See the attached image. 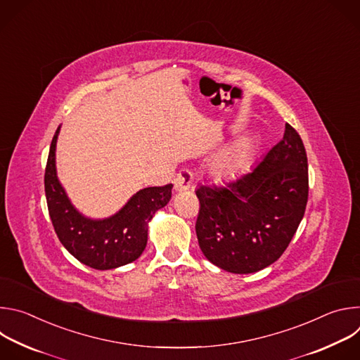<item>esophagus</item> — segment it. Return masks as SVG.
<instances>
[{
  "label": "esophagus",
  "instance_id": "1",
  "mask_svg": "<svg viewBox=\"0 0 360 360\" xmlns=\"http://www.w3.org/2000/svg\"><path fill=\"white\" fill-rule=\"evenodd\" d=\"M192 182H193L192 172L188 168H182L179 169V172L175 175V179H174L175 191H188L192 188Z\"/></svg>",
  "mask_w": 360,
  "mask_h": 360
}]
</instances>
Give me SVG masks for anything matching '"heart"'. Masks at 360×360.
<instances>
[{
  "mask_svg": "<svg viewBox=\"0 0 360 360\" xmlns=\"http://www.w3.org/2000/svg\"><path fill=\"white\" fill-rule=\"evenodd\" d=\"M240 157H242V150H240V149H235L229 157H226V158H224V160H221V161L218 162V165H217V172H218V174H224V172L231 171V168L233 167V164H235Z\"/></svg>",
  "mask_w": 360,
  "mask_h": 360,
  "instance_id": "b5f03b06",
  "label": "heart"
}]
</instances>
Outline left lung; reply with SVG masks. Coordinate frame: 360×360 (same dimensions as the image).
<instances>
[{
	"mask_svg": "<svg viewBox=\"0 0 360 360\" xmlns=\"http://www.w3.org/2000/svg\"><path fill=\"white\" fill-rule=\"evenodd\" d=\"M195 224L202 253L232 274L258 272L281 258L306 210L307 157L286 124L283 138L264 160L222 185H199Z\"/></svg>",
	"mask_w": 360,
	"mask_h": 360,
	"instance_id": "1",
	"label": "left lung"
}]
</instances>
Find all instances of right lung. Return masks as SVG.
I'll list each match as a JSON object with an SVG mask.
<instances>
[{
	"label": "right lung",
	"mask_w": 360,
	"mask_h": 360,
	"mask_svg": "<svg viewBox=\"0 0 360 360\" xmlns=\"http://www.w3.org/2000/svg\"><path fill=\"white\" fill-rule=\"evenodd\" d=\"M60 127L49 146L44 184L51 222L65 249L81 264L114 269L138 259L146 246L148 221L164 208L172 195V184L136 192L114 217L92 221L71 205L56 172V145Z\"/></svg>",
	"instance_id": "right-lung-1"
}]
</instances>
